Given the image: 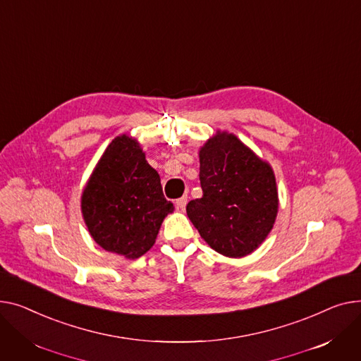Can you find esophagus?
Segmentation results:
<instances>
[{
    "label": "esophagus",
    "mask_w": 361,
    "mask_h": 361,
    "mask_svg": "<svg viewBox=\"0 0 361 361\" xmlns=\"http://www.w3.org/2000/svg\"><path fill=\"white\" fill-rule=\"evenodd\" d=\"M186 202H188V197H186V195H185V197H180V198L176 200V207L183 211L185 207H186Z\"/></svg>",
    "instance_id": "esophagus-1"
}]
</instances>
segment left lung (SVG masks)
I'll list each match as a JSON object with an SVG mask.
<instances>
[{
	"label": "left lung",
	"instance_id": "obj_1",
	"mask_svg": "<svg viewBox=\"0 0 361 361\" xmlns=\"http://www.w3.org/2000/svg\"><path fill=\"white\" fill-rule=\"evenodd\" d=\"M202 197L186 214L201 238L228 258H242L268 236L279 211L271 167L231 134L207 141L200 152Z\"/></svg>",
	"mask_w": 361,
	"mask_h": 361
}]
</instances>
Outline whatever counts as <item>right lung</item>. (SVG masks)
Wrapping results in <instances>:
<instances>
[{"mask_svg": "<svg viewBox=\"0 0 361 361\" xmlns=\"http://www.w3.org/2000/svg\"><path fill=\"white\" fill-rule=\"evenodd\" d=\"M81 211L104 250L137 259L150 249L173 204L138 142L122 135L106 148L82 192Z\"/></svg>", "mask_w": 361, "mask_h": 361, "instance_id": "right-lung-1", "label": "right lung"}]
</instances>
